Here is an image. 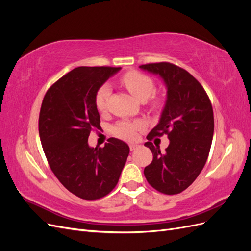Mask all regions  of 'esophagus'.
Here are the masks:
<instances>
[{"mask_svg":"<svg viewBox=\"0 0 251 251\" xmlns=\"http://www.w3.org/2000/svg\"><path fill=\"white\" fill-rule=\"evenodd\" d=\"M139 146H140V144L137 143V142H130V143H128V147H130L131 150H135L136 148H138Z\"/></svg>","mask_w":251,"mask_h":251,"instance_id":"34e87169","label":"esophagus"}]
</instances>
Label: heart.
<instances>
[{
  "mask_svg": "<svg viewBox=\"0 0 251 251\" xmlns=\"http://www.w3.org/2000/svg\"><path fill=\"white\" fill-rule=\"evenodd\" d=\"M120 81L123 85L127 89L136 100L140 101H146L148 98L151 95L155 90V85L148 75L140 73L138 71H130L124 74L120 78ZM111 95V87L109 83H103L100 88L97 89L94 102L96 109L102 112L107 108V103L109 97ZM155 107H158L159 101L155 100L153 103ZM141 127V124L139 121H128L123 120L118 123L113 128V132L117 137L123 139H133L137 132Z\"/></svg>",
  "mask_w": 251,
  "mask_h": 251,
  "instance_id": "b5f03b06",
  "label": "heart"
}]
</instances>
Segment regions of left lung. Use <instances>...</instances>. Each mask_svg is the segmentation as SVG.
Returning a JSON list of instances; mask_svg holds the SVG:
<instances>
[{
    "instance_id": "left-lung-1",
    "label": "left lung",
    "mask_w": 251,
    "mask_h": 251,
    "mask_svg": "<svg viewBox=\"0 0 251 251\" xmlns=\"http://www.w3.org/2000/svg\"><path fill=\"white\" fill-rule=\"evenodd\" d=\"M139 68L158 75L166 88L160 119L147 138L166 134L170 139L164 151L151 141L144 143L153 153L144 176L158 192L179 194L193 183L206 163L214 136L211 103L200 82L176 65L157 63Z\"/></svg>"
}]
</instances>
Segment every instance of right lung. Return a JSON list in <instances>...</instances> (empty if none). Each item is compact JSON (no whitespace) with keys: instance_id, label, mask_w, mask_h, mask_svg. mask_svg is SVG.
Listing matches in <instances>:
<instances>
[{"instance_id":"right-lung-1","label":"right lung","mask_w":251,"mask_h":251,"mask_svg":"<svg viewBox=\"0 0 251 251\" xmlns=\"http://www.w3.org/2000/svg\"><path fill=\"white\" fill-rule=\"evenodd\" d=\"M121 68L78 67L52 85L40 112L39 133L52 172L68 191L85 200L107 196L116 186L130 153L123 140L110 138L103 148L89 146L100 127L95 107L97 89Z\"/></svg>"}]
</instances>
